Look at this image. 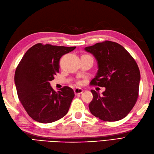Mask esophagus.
Segmentation results:
<instances>
[{
	"label": "esophagus",
	"instance_id": "1",
	"mask_svg": "<svg viewBox=\"0 0 154 154\" xmlns=\"http://www.w3.org/2000/svg\"><path fill=\"white\" fill-rule=\"evenodd\" d=\"M84 90L83 89H82L80 88H76V89H74V93L76 95H80L81 93L84 92Z\"/></svg>",
	"mask_w": 154,
	"mask_h": 154
}]
</instances>
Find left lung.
I'll return each instance as SVG.
<instances>
[{
	"instance_id": "obj_1",
	"label": "left lung",
	"mask_w": 154,
	"mask_h": 154,
	"mask_svg": "<svg viewBox=\"0 0 154 154\" xmlns=\"http://www.w3.org/2000/svg\"><path fill=\"white\" fill-rule=\"evenodd\" d=\"M97 62L98 70L91 84L105 88L99 92L91 90V113L103 121L124 118L135 104L138 96L140 74L136 61L120 44L111 41L84 48Z\"/></svg>"
}]
</instances>
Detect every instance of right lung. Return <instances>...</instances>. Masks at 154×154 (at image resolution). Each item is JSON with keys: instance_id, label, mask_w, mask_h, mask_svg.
<instances>
[{"instance_id": "1", "label": "right lung", "mask_w": 154, "mask_h": 154, "mask_svg": "<svg viewBox=\"0 0 154 154\" xmlns=\"http://www.w3.org/2000/svg\"><path fill=\"white\" fill-rule=\"evenodd\" d=\"M75 48L36 44L19 63L14 76L18 98L34 120L51 123L68 112L74 97L73 89L65 86L56 92L50 82L59 72L60 59Z\"/></svg>"}]
</instances>
